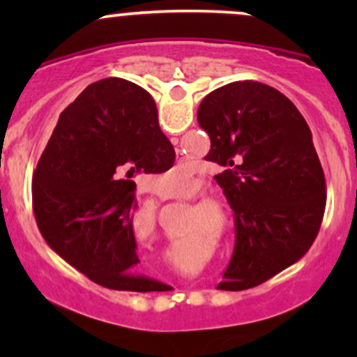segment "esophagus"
Masks as SVG:
<instances>
[{
    "label": "esophagus",
    "mask_w": 357,
    "mask_h": 357,
    "mask_svg": "<svg viewBox=\"0 0 357 357\" xmlns=\"http://www.w3.org/2000/svg\"><path fill=\"white\" fill-rule=\"evenodd\" d=\"M185 160H186V157L178 150V162H185Z\"/></svg>",
    "instance_id": "34e87169"
}]
</instances>
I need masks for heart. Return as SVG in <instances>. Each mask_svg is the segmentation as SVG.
I'll use <instances>...</instances> for the list:
<instances>
[{"label": "heart", "instance_id": "1", "mask_svg": "<svg viewBox=\"0 0 357 357\" xmlns=\"http://www.w3.org/2000/svg\"><path fill=\"white\" fill-rule=\"evenodd\" d=\"M169 178H171V188L174 193L186 192L190 183H192V178H190V174H186V172H171Z\"/></svg>", "mask_w": 357, "mask_h": 357}]
</instances>
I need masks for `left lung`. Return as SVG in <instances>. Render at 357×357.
I'll return each instance as SVG.
<instances>
[{"mask_svg": "<svg viewBox=\"0 0 357 357\" xmlns=\"http://www.w3.org/2000/svg\"><path fill=\"white\" fill-rule=\"evenodd\" d=\"M211 138L205 160L235 211L236 242L221 290H245L295 264L316 240L326 183L307 122L278 89L236 81L197 112Z\"/></svg>", "mask_w": 357, "mask_h": 357, "instance_id": "obj_1", "label": "left lung"}]
</instances>
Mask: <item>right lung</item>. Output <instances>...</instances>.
Returning <instances> with one entry per match:
<instances>
[{
  "label": "right lung",
  "instance_id": "1",
  "mask_svg": "<svg viewBox=\"0 0 357 357\" xmlns=\"http://www.w3.org/2000/svg\"><path fill=\"white\" fill-rule=\"evenodd\" d=\"M174 149L149 91L121 77L89 84L66 110L32 178V208L52 250L112 290L152 291L136 275V174L165 172Z\"/></svg>",
  "mask_w": 357,
  "mask_h": 357
}]
</instances>
